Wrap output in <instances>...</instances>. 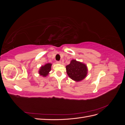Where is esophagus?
<instances>
[{
	"label": "esophagus",
	"mask_w": 125,
	"mask_h": 125,
	"mask_svg": "<svg viewBox=\"0 0 125 125\" xmlns=\"http://www.w3.org/2000/svg\"><path fill=\"white\" fill-rule=\"evenodd\" d=\"M56 63L58 64H60V63H62V62H61V61H57Z\"/></svg>",
	"instance_id": "obj_1"
}]
</instances>
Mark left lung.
I'll use <instances>...</instances> for the list:
<instances>
[{"label": "left lung", "mask_w": 125, "mask_h": 125, "mask_svg": "<svg viewBox=\"0 0 125 125\" xmlns=\"http://www.w3.org/2000/svg\"><path fill=\"white\" fill-rule=\"evenodd\" d=\"M66 68L69 77L76 82L84 79L88 72V67L85 63L77 61L75 59L71 60L69 65L66 66Z\"/></svg>", "instance_id": "left-lung-1"}]
</instances>
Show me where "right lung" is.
Wrapping results in <instances>:
<instances>
[{
    "mask_svg": "<svg viewBox=\"0 0 125 125\" xmlns=\"http://www.w3.org/2000/svg\"><path fill=\"white\" fill-rule=\"evenodd\" d=\"M52 65V63H47L43 66H42L39 71V74L43 77H46L47 76L51 70Z\"/></svg>",
    "mask_w": 125,
    "mask_h": 125,
    "instance_id": "add662e5",
    "label": "right lung"
}]
</instances>
